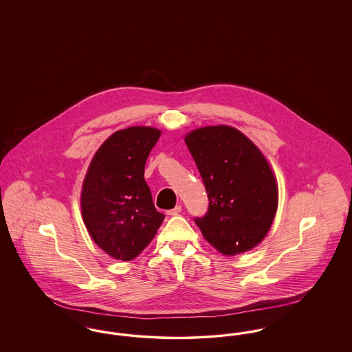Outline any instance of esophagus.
<instances>
[{"label":"esophagus","mask_w":352,"mask_h":352,"mask_svg":"<svg viewBox=\"0 0 352 352\" xmlns=\"http://www.w3.org/2000/svg\"><path fill=\"white\" fill-rule=\"evenodd\" d=\"M181 211H182V206H179V204H178V206H175L173 210H168L166 214L170 215V217H175V215H178Z\"/></svg>","instance_id":"1"}]
</instances>
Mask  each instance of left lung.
<instances>
[{
  "mask_svg": "<svg viewBox=\"0 0 352 352\" xmlns=\"http://www.w3.org/2000/svg\"><path fill=\"white\" fill-rule=\"evenodd\" d=\"M208 195L206 217L195 219L203 237L223 256L251 251L268 234L278 207V186L268 160L230 125L184 135Z\"/></svg>",
  "mask_w": 352,
  "mask_h": 352,
  "instance_id": "1",
  "label": "left lung"
}]
</instances>
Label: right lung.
Instances as JSON below:
<instances>
[{
    "label": "right lung",
    "instance_id": "add662e5",
    "mask_svg": "<svg viewBox=\"0 0 352 352\" xmlns=\"http://www.w3.org/2000/svg\"><path fill=\"white\" fill-rule=\"evenodd\" d=\"M161 137L153 126H129L111 134L84 177L80 208L96 245L115 260L131 261L144 251L165 215L154 207L144 173Z\"/></svg>",
    "mask_w": 352,
    "mask_h": 352
}]
</instances>
